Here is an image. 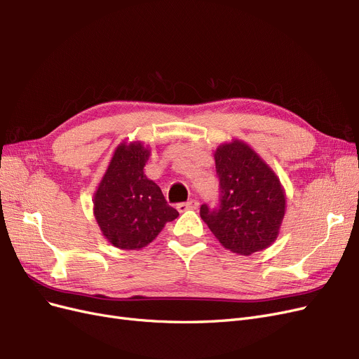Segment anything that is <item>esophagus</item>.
Listing matches in <instances>:
<instances>
[{
  "label": "esophagus",
  "instance_id": "34e87169",
  "mask_svg": "<svg viewBox=\"0 0 359 359\" xmlns=\"http://www.w3.org/2000/svg\"><path fill=\"white\" fill-rule=\"evenodd\" d=\"M199 206V202L194 201V199H190L189 202H182V203H178L177 205V210L180 212H184V211H189V210H198Z\"/></svg>",
  "mask_w": 359,
  "mask_h": 359
}]
</instances>
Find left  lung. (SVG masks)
Here are the masks:
<instances>
[{
	"label": "left lung",
	"mask_w": 359,
	"mask_h": 359,
	"mask_svg": "<svg viewBox=\"0 0 359 359\" xmlns=\"http://www.w3.org/2000/svg\"><path fill=\"white\" fill-rule=\"evenodd\" d=\"M215 172L220 202L201 206L202 220L223 247L248 256L278 235L285 217V191L276 173L247 144L233 140L217 148Z\"/></svg>",
	"instance_id": "left-lung-1"
}]
</instances>
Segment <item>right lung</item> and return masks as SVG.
Wrapping results in <instances>:
<instances>
[{
    "label": "right lung",
    "mask_w": 359,
    "mask_h": 359,
    "mask_svg": "<svg viewBox=\"0 0 359 359\" xmlns=\"http://www.w3.org/2000/svg\"><path fill=\"white\" fill-rule=\"evenodd\" d=\"M149 151L140 144H121L94 196V215L112 245L139 250L148 245L168 222L180 215L160 187L144 175Z\"/></svg>",
    "instance_id": "add662e5"
}]
</instances>
